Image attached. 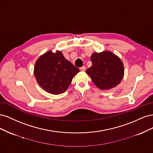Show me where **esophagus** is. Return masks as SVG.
I'll return each mask as SVG.
<instances>
[{
    "instance_id": "obj_1",
    "label": "esophagus",
    "mask_w": 153,
    "mask_h": 153,
    "mask_svg": "<svg viewBox=\"0 0 153 153\" xmlns=\"http://www.w3.org/2000/svg\"><path fill=\"white\" fill-rule=\"evenodd\" d=\"M80 70H81V71H84L85 70V66H83L82 67H81V68H80Z\"/></svg>"
}]
</instances>
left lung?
<instances>
[{
  "label": "left lung",
  "mask_w": 153,
  "mask_h": 153,
  "mask_svg": "<svg viewBox=\"0 0 153 153\" xmlns=\"http://www.w3.org/2000/svg\"><path fill=\"white\" fill-rule=\"evenodd\" d=\"M92 66L86 70L97 87L101 90L110 89L120 84L124 69L121 60L109 51L94 52L91 57Z\"/></svg>",
  "instance_id": "1"
}]
</instances>
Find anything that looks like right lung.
<instances>
[{
	"label": "right lung",
	"mask_w": 153,
	"mask_h": 153,
	"mask_svg": "<svg viewBox=\"0 0 153 153\" xmlns=\"http://www.w3.org/2000/svg\"><path fill=\"white\" fill-rule=\"evenodd\" d=\"M79 69L63 56L61 51H48L37 60L34 73L39 85L53 94L65 92Z\"/></svg>",
	"instance_id": "obj_1"
}]
</instances>
